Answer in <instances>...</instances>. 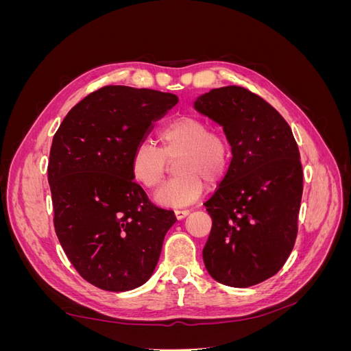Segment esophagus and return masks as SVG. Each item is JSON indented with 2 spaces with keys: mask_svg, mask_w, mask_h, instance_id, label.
Here are the masks:
<instances>
[{
  "mask_svg": "<svg viewBox=\"0 0 351 351\" xmlns=\"http://www.w3.org/2000/svg\"><path fill=\"white\" fill-rule=\"evenodd\" d=\"M189 214H190V210H187V209H178V210L174 212V215H176L177 219H183V218H186Z\"/></svg>",
  "mask_w": 351,
  "mask_h": 351,
  "instance_id": "1",
  "label": "esophagus"
}]
</instances>
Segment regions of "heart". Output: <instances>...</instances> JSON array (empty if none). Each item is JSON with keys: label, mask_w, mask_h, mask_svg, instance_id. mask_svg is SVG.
I'll list each match as a JSON object with an SVG mask.
<instances>
[{"label": "heart", "mask_w": 351, "mask_h": 351, "mask_svg": "<svg viewBox=\"0 0 351 351\" xmlns=\"http://www.w3.org/2000/svg\"><path fill=\"white\" fill-rule=\"evenodd\" d=\"M161 147L149 141L137 143L132 154V174L137 183L154 189L168 171V161L176 162L178 177L169 180L155 193L161 206L192 205L205 192V182L219 183L230 164V146L224 134L210 130L208 121L195 115H180L159 132Z\"/></svg>", "instance_id": "1"}]
</instances>
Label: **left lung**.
Returning a JSON list of instances; mask_svg holds the SVG:
<instances>
[{
  "mask_svg": "<svg viewBox=\"0 0 351 351\" xmlns=\"http://www.w3.org/2000/svg\"><path fill=\"white\" fill-rule=\"evenodd\" d=\"M193 105L222 125L232 154L205 202L212 218L205 267L218 282L246 289L277 274L294 247L303 193L299 147L281 114L247 89H212Z\"/></svg>",
  "mask_w": 351,
  "mask_h": 351,
  "instance_id": "left-lung-1",
  "label": "left lung"
}]
</instances>
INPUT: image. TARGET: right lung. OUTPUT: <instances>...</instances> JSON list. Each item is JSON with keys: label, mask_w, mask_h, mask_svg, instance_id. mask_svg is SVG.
<instances>
[{"label": "right lung", "mask_w": 351, "mask_h": 351, "mask_svg": "<svg viewBox=\"0 0 351 351\" xmlns=\"http://www.w3.org/2000/svg\"><path fill=\"white\" fill-rule=\"evenodd\" d=\"M178 102L130 86L95 90L69 111L52 139L48 182L57 237L88 282L141 287L156 267L173 210L155 206L132 174V154Z\"/></svg>", "instance_id": "obj_1"}]
</instances>
